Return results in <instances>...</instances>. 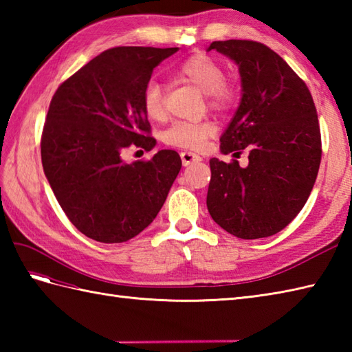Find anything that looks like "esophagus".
Wrapping results in <instances>:
<instances>
[{
  "label": "esophagus",
  "mask_w": 352,
  "mask_h": 352,
  "mask_svg": "<svg viewBox=\"0 0 352 352\" xmlns=\"http://www.w3.org/2000/svg\"><path fill=\"white\" fill-rule=\"evenodd\" d=\"M180 157H182L183 166H188V164H190V163H193V162H199V160H201L199 155L193 154V153H189V151H183V153L180 154Z\"/></svg>",
  "instance_id": "34e87169"
}]
</instances>
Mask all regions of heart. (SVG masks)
Segmentation results:
<instances>
[{
	"instance_id": "b5f03b06",
	"label": "heart",
	"mask_w": 352,
	"mask_h": 352,
	"mask_svg": "<svg viewBox=\"0 0 352 352\" xmlns=\"http://www.w3.org/2000/svg\"><path fill=\"white\" fill-rule=\"evenodd\" d=\"M178 77L195 85L199 91L206 94L207 106L219 113H226L236 106L237 91L226 80V71L222 65L214 60L206 52H195L177 66ZM142 109L145 115L153 121H162L166 113L164 109V89L157 81H148L142 91ZM216 126L208 119L201 121H178L172 124L164 131V144L177 148L198 149L206 145L208 138H212Z\"/></svg>"
}]
</instances>
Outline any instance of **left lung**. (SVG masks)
Here are the masks:
<instances>
[{
  "mask_svg": "<svg viewBox=\"0 0 352 352\" xmlns=\"http://www.w3.org/2000/svg\"><path fill=\"white\" fill-rule=\"evenodd\" d=\"M239 65L242 101L221 138V151H248V166L210 160L207 208L230 234L260 239L295 219L316 182L322 144L318 113L304 80L265 43L218 41Z\"/></svg>",
  "mask_w": 352,
  "mask_h": 352,
  "instance_id": "obj_1",
  "label": "left lung"
}]
</instances>
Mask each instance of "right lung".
<instances>
[{
    "mask_svg": "<svg viewBox=\"0 0 352 352\" xmlns=\"http://www.w3.org/2000/svg\"><path fill=\"white\" fill-rule=\"evenodd\" d=\"M178 48L116 47L57 87L41 154L52 192L72 226L102 243H122L154 221L182 169L177 151L122 160L126 148L155 145L142 109L154 68Z\"/></svg>",
    "mask_w": 352,
    "mask_h": 352,
    "instance_id": "add662e5",
    "label": "right lung"
}]
</instances>
